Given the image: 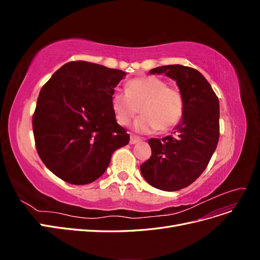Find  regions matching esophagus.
I'll return each mask as SVG.
<instances>
[{"instance_id": "esophagus-1", "label": "esophagus", "mask_w": 260, "mask_h": 260, "mask_svg": "<svg viewBox=\"0 0 260 260\" xmlns=\"http://www.w3.org/2000/svg\"><path fill=\"white\" fill-rule=\"evenodd\" d=\"M141 141H142V139L137 137V136H133V135L130 136V144H137V143L141 142Z\"/></svg>"}]
</instances>
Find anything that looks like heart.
<instances>
[{"label": "heart", "mask_w": 260, "mask_h": 260, "mask_svg": "<svg viewBox=\"0 0 260 260\" xmlns=\"http://www.w3.org/2000/svg\"><path fill=\"white\" fill-rule=\"evenodd\" d=\"M111 106L115 119L120 125H128L140 108L142 117L133 124V129L140 133L174 129L182 120L184 113L182 94L177 89L169 88L160 78L152 76L130 80L125 92H114Z\"/></svg>", "instance_id": "1"}]
</instances>
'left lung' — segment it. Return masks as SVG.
I'll use <instances>...</instances> for the list:
<instances>
[{"label":"left lung","mask_w":260,"mask_h":260,"mask_svg":"<svg viewBox=\"0 0 260 260\" xmlns=\"http://www.w3.org/2000/svg\"><path fill=\"white\" fill-rule=\"evenodd\" d=\"M175 80L184 101V113L175 136L149 139L152 156L140 166L152 186L179 191L193 183L214 154L219 140V100L209 82L198 70L167 65L149 70Z\"/></svg>","instance_id":"8db88e82"}]
</instances>
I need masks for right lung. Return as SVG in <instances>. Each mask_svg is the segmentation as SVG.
<instances>
[{
  "instance_id": "right-lung-1",
  "label": "right lung",
  "mask_w": 260,
  "mask_h": 260,
  "mask_svg": "<svg viewBox=\"0 0 260 260\" xmlns=\"http://www.w3.org/2000/svg\"><path fill=\"white\" fill-rule=\"evenodd\" d=\"M125 73L93 62L69 61L39 94L32 117L36 147L55 176L82 185L99 179L113 153L129 143L111 99Z\"/></svg>"
}]
</instances>
